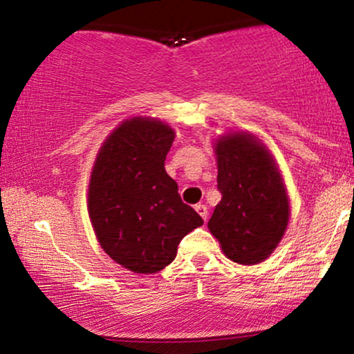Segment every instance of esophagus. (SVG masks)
I'll return each mask as SVG.
<instances>
[{
	"instance_id": "obj_1",
	"label": "esophagus",
	"mask_w": 354,
	"mask_h": 354,
	"mask_svg": "<svg viewBox=\"0 0 354 354\" xmlns=\"http://www.w3.org/2000/svg\"><path fill=\"white\" fill-rule=\"evenodd\" d=\"M194 208H196L198 214H200V216L205 219V221H206V219H208V208H206L205 205H196V206H194Z\"/></svg>"
}]
</instances>
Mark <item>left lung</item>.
Masks as SVG:
<instances>
[{
    "label": "left lung",
    "instance_id": "1",
    "mask_svg": "<svg viewBox=\"0 0 354 354\" xmlns=\"http://www.w3.org/2000/svg\"><path fill=\"white\" fill-rule=\"evenodd\" d=\"M221 201L208 230L223 253L238 265L271 256L290 223V198L278 163L250 131H228L213 143Z\"/></svg>",
    "mask_w": 354,
    "mask_h": 354
}]
</instances>
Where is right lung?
<instances>
[{
    "mask_svg": "<svg viewBox=\"0 0 354 354\" xmlns=\"http://www.w3.org/2000/svg\"><path fill=\"white\" fill-rule=\"evenodd\" d=\"M174 135L158 118L133 116L109 133L93 165L88 186L93 230L104 253L133 273L165 270L181 239L203 225L165 169Z\"/></svg>",
    "mask_w": 354,
    "mask_h": 354,
    "instance_id": "1",
    "label": "right lung"
}]
</instances>
